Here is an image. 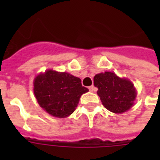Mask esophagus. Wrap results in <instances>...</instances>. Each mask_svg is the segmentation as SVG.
<instances>
[{
  "mask_svg": "<svg viewBox=\"0 0 160 160\" xmlns=\"http://www.w3.org/2000/svg\"><path fill=\"white\" fill-rule=\"evenodd\" d=\"M89 90H90V91H91V92H95V91H97V88L95 87L94 85H91V86L89 87Z\"/></svg>",
  "mask_w": 160,
  "mask_h": 160,
  "instance_id": "1",
  "label": "esophagus"
}]
</instances>
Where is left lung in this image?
<instances>
[{
  "label": "left lung",
  "mask_w": 160,
  "mask_h": 160,
  "mask_svg": "<svg viewBox=\"0 0 160 160\" xmlns=\"http://www.w3.org/2000/svg\"><path fill=\"white\" fill-rule=\"evenodd\" d=\"M94 85L98 88L97 95L108 110L122 114L134 105L137 90L127 78L119 77L114 72L105 71L95 75Z\"/></svg>",
  "instance_id": "left-lung-1"
}]
</instances>
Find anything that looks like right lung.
<instances>
[{
  "label": "right lung",
  "mask_w": 160,
  "mask_h": 160,
  "mask_svg": "<svg viewBox=\"0 0 160 160\" xmlns=\"http://www.w3.org/2000/svg\"><path fill=\"white\" fill-rule=\"evenodd\" d=\"M35 97L40 106L57 118H66L75 111L80 96L89 90L81 80L67 72L47 70L33 81Z\"/></svg>",
  "instance_id": "right-lung-1"
}]
</instances>
